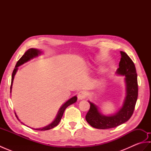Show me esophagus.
<instances>
[{
	"label": "esophagus",
	"instance_id": "obj_1",
	"mask_svg": "<svg viewBox=\"0 0 151 151\" xmlns=\"http://www.w3.org/2000/svg\"><path fill=\"white\" fill-rule=\"evenodd\" d=\"M77 97H78L79 100H82V99H85L86 97V92L84 91H80L78 93Z\"/></svg>",
	"mask_w": 151,
	"mask_h": 151
}]
</instances>
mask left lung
I'll list each match as a JSON object with an SVG mask.
<instances>
[{
    "mask_svg": "<svg viewBox=\"0 0 151 151\" xmlns=\"http://www.w3.org/2000/svg\"><path fill=\"white\" fill-rule=\"evenodd\" d=\"M120 52L121 58L116 73L119 75L124 76L126 95L123 104L116 113L106 115L99 111L97 105L88 101L90 104V108L86 115V120L95 129H108L119 126L129 119L135 108L138 95L135 65L126 53L123 51Z\"/></svg>",
    "mask_w": 151,
    "mask_h": 151,
    "instance_id": "8db88e82",
    "label": "left lung"
}]
</instances>
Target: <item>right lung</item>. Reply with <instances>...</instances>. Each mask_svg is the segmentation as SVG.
<instances>
[{
    "label": "right lung",
    "instance_id": "obj_1",
    "mask_svg": "<svg viewBox=\"0 0 151 151\" xmlns=\"http://www.w3.org/2000/svg\"><path fill=\"white\" fill-rule=\"evenodd\" d=\"M41 54V51L38 50L37 49H34V48H32V49H28L27 52H25V53L23 54V56H22L20 59L19 60L18 62L16 63V65L15 67V69L14 70V71L12 73V82H11V87H10V93H12V85H13V82H14V76L15 75L16 73H17V70H18V67H19L20 65H22V64H24V63H26L28 61H30V60L34 58H36L37 56H38L39 55ZM77 101V97L76 96H74L72 98L69 99L68 101H66L65 103H64L62 106L60 107V110L58 112V114L56 115V116L54 119V120L52 122V123H50L49 124L47 125V126L42 127V128H40V129H34V128H32V129L34 130H50L51 129H53L54 127H56L58 123H60V121L61 120V119H62V116H63V112L65 111V110L66 109L67 107H68L69 105L72 104L73 103H75V102H76ZM15 115L17 118L18 119V120L19 121H21L19 120V119L18 118L17 115H16L15 113ZM21 123H22V122H21ZM24 124V123H22Z\"/></svg>",
    "mask_w": 151,
    "mask_h": 151
}]
</instances>
